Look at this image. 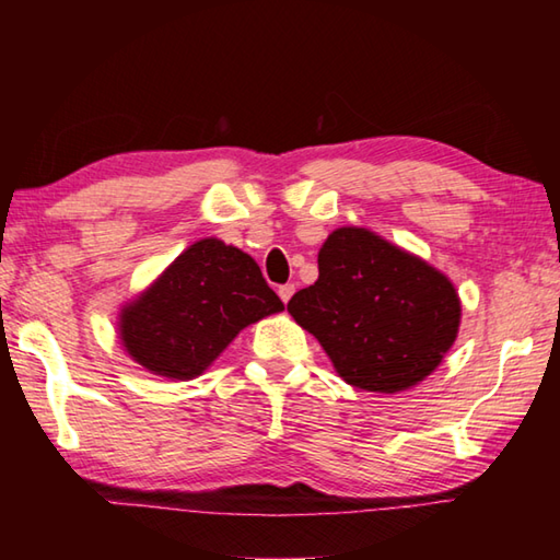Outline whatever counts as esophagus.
<instances>
[{
    "label": "esophagus",
    "instance_id": "1",
    "mask_svg": "<svg viewBox=\"0 0 560 560\" xmlns=\"http://www.w3.org/2000/svg\"><path fill=\"white\" fill-rule=\"evenodd\" d=\"M293 291H296V287H293V283H283V287H279V296H281V301H283V303H289V301H291V296H293Z\"/></svg>",
    "mask_w": 560,
    "mask_h": 560
}]
</instances>
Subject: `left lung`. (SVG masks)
I'll return each instance as SVG.
<instances>
[{
  "label": "left lung",
  "instance_id": "1",
  "mask_svg": "<svg viewBox=\"0 0 560 560\" xmlns=\"http://www.w3.org/2000/svg\"><path fill=\"white\" fill-rule=\"evenodd\" d=\"M348 385L395 395L438 371L459 334L462 301L440 269L365 226H338L318 279L289 301Z\"/></svg>",
  "mask_w": 560,
  "mask_h": 560
}]
</instances>
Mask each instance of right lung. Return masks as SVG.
Instances as JSON below:
<instances>
[{"label":"right lung","mask_w":560,"mask_h":560,"mask_svg":"<svg viewBox=\"0 0 560 560\" xmlns=\"http://www.w3.org/2000/svg\"><path fill=\"white\" fill-rule=\"evenodd\" d=\"M283 311L249 254L207 236L118 311V338L148 373L202 375L246 326Z\"/></svg>","instance_id":"right-lung-1"}]
</instances>
